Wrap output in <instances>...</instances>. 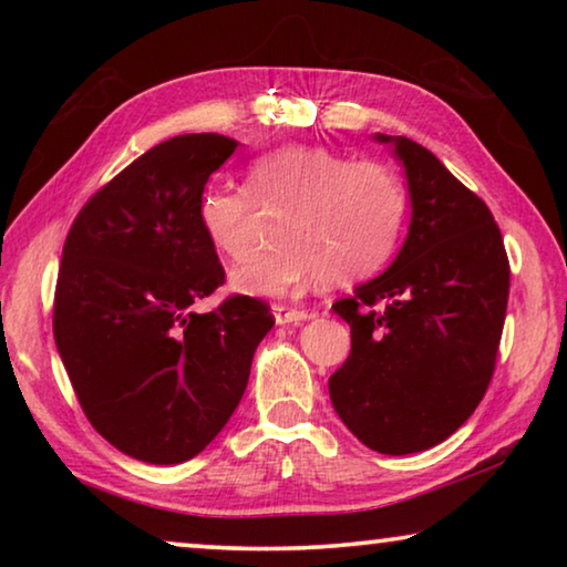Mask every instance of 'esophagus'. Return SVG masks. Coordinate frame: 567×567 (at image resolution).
<instances>
[{"label":"esophagus","instance_id":"esophagus-1","mask_svg":"<svg viewBox=\"0 0 567 567\" xmlns=\"http://www.w3.org/2000/svg\"><path fill=\"white\" fill-rule=\"evenodd\" d=\"M272 312H275L277 324H292V322H302L310 318V312L307 310H297V307H287V305H275Z\"/></svg>","mask_w":567,"mask_h":567}]
</instances>
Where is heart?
Listing matches in <instances>:
<instances>
[{"mask_svg":"<svg viewBox=\"0 0 567 567\" xmlns=\"http://www.w3.org/2000/svg\"><path fill=\"white\" fill-rule=\"evenodd\" d=\"M255 205L282 207L277 245L249 252L229 282L243 295L282 297L312 280L338 287L382 270L405 227L410 192L380 159L315 145L265 152L247 165L245 189L209 185L197 199L199 229L219 255H243Z\"/></svg>","mask_w":567,"mask_h":567,"instance_id":"1","label":"heart"}]
</instances>
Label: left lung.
Here are the masks:
<instances>
[{
    "instance_id": "left-lung-1",
    "label": "left lung",
    "mask_w": 567,
    "mask_h": 567,
    "mask_svg": "<svg viewBox=\"0 0 567 567\" xmlns=\"http://www.w3.org/2000/svg\"><path fill=\"white\" fill-rule=\"evenodd\" d=\"M378 142L405 165L410 233L388 272L332 305L352 348L330 400L360 443L408 455L453 435L491 385L511 262L491 209L433 152Z\"/></svg>"
}]
</instances>
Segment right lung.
I'll return each mask as SVG.
<instances>
[{"instance_id": "1", "label": "right lung", "mask_w": 567, "mask_h": 567, "mask_svg": "<svg viewBox=\"0 0 567 567\" xmlns=\"http://www.w3.org/2000/svg\"><path fill=\"white\" fill-rule=\"evenodd\" d=\"M235 140L179 134L100 187L64 239L52 330L92 427L124 455L175 465L213 443L245 395L270 305L233 295L197 199Z\"/></svg>"}]
</instances>
